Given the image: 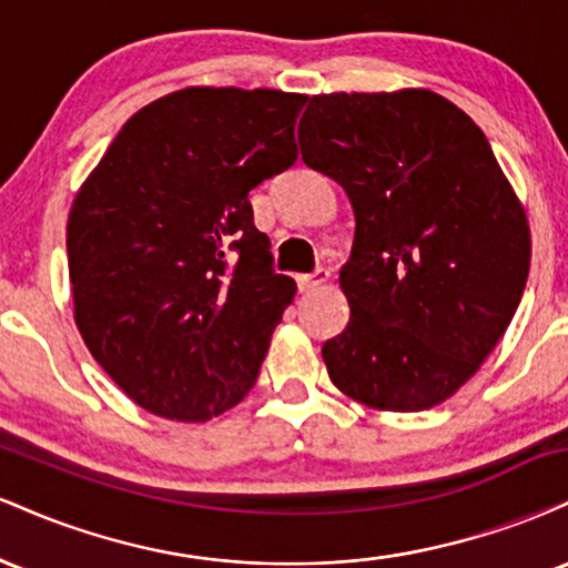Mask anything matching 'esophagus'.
<instances>
[{
  "label": "esophagus",
  "instance_id": "34e87169",
  "mask_svg": "<svg viewBox=\"0 0 568 568\" xmlns=\"http://www.w3.org/2000/svg\"><path fill=\"white\" fill-rule=\"evenodd\" d=\"M328 277H331V272L325 270V266H317V270L312 272V275H298V277H296V280H298V291H315V288H321V285H323Z\"/></svg>",
  "mask_w": 568,
  "mask_h": 568
}]
</instances>
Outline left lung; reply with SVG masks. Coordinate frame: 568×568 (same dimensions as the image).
Wrapping results in <instances>:
<instances>
[{"label":"left lung","instance_id":"1","mask_svg":"<svg viewBox=\"0 0 568 568\" xmlns=\"http://www.w3.org/2000/svg\"><path fill=\"white\" fill-rule=\"evenodd\" d=\"M298 143L355 213L331 382L371 408L438 406L497 347L529 277V224L491 143L429 90L315 95Z\"/></svg>","mask_w":568,"mask_h":568}]
</instances>
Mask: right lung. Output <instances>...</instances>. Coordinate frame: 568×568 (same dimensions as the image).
<instances>
[{
    "label": "right lung",
    "instance_id": "1",
    "mask_svg": "<svg viewBox=\"0 0 568 568\" xmlns=\"http://www.w3.org/2000/svg\"><path fill=\"white\" fill-rule=\"evenodd\" d=\"M306 95L186 88L120 130L69 213L77 328L141 408L205 422L256 384L296 283L247 192L296 162Z\"/></svg>",
    "mask_w": 568,
    "mask_h": 568
}]
</instances>
